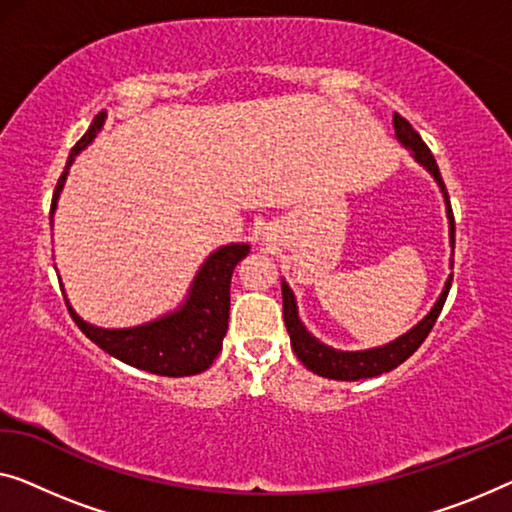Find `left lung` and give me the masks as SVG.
<instances>
[{"mask_svg": "<svg viewBox=\"0 0 512 512\" xmlns=\"http://www.w3.org/2000/svg\"><path fill=\"white\" fill-rule=\"evenodd\" d=\"M393 126H395V135H398V140L404 144V147L411 149V154L416 156L418 163L425 165L427 170L434 174V179L439 181L441 190H444L446 202H448V218H451V241L455 248V216H453L451 200H448L446 183L441 179V172L437 167V160H434L430 147L421 140V135L411 128V124L402 117V114L398 112L393 114ZM451 282L453 278H448L446 289L441 292L437 305H434L430 315H427L421 324L414 326L407 335H402V338L391 342V345L370 349V352H335V349L317 342L308 331L303 329V324L299 322V315H296L294 294L289 292V287L282 282V317H285V326H287L289 340H292L294 354L299 356V361L310 372H315L319 377H329V379L358 381V379L377 377L381 372H391L393 368H398L400 363L407 361V358L423 345L427 333H430L432 326L437 324V317L441 308H444Z\"/></svg>", "mask_w": 512, "mask_h": 512, "instance_id": "obj_1", "label": "left lung"}]
</instances>
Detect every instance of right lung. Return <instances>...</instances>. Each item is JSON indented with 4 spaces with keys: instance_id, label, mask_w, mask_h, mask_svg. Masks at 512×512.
Listing matches in <instances>:
<instances>
[{
    "instance_id": "add662e5",
    "label": "right lung",
    "mask_w": 512,
    "mask_h": 512,
    "mask_svg": "<svg viewBox=\"0 0 512 512\" xmlns=\"http://www.w3.org/2000/svg\"><path fill=\"white\" fill-rule=\"evenodd\" d=\"M105 112L96 114L94 124L89 131L75 142V147L68 154L66 167L57 181L55 195H52V207L55 209L59 190L64 186V179L71 167L73 158L80 154L87 144L94 140V135L101 131ZM250 253L248 243H232L213 253L197 273L193 292L186 305L174 315H167L158 322L135 326V329L108 331L91 326L75 315L71 305H66L71 312L73 322L87 338L137 370H147L151 375L160 377H190L197 372H204L216 361V356L223 349V338L230 322V282L234 266Z\"/></svg>"
}]
</instances>
